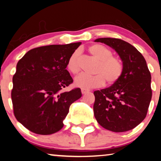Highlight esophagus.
<instances>
[{
	"label": "esophagus",
	"mask_w": 161,
	"mask_h": 161,
	"mask_svg": "<svg viewBox=\"0 0 161 161\" xmlns=\"http://www.w3.org/2000/svg\"><path fill=\"white\" fill-rule=\"evenodd\" d=\"M81 93H82L83 94H85L86 93H88V92H89L88 89H81Z\"/></svg>",
	"instance_id": "34e87169"
}]
</instances>
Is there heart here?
Wrapping results in <instances>:
<instances>
[{"label":"heart","instance_id":"obj_1","mask_svg":"<svg viewBox=\"0 0 161 161\" xmlns=\"http://www.w3.org/2000/svg\"><path fill=\"white\" fill-rule=\"evenodd\" d=\"M91 55L98 62L95 68V75L80 74L75 77L74 84L76 86L82 89L97 88L103 85L105 81L108 84H112L121 77L123 72V65L120 59L112 56L110 49L100 44H94L88 48ZM79 53H73L67 63L68 70L76 75L80 72V67L78 61Z\"/></svg>","mask_w":161,"mask_h":161}]
</instances>
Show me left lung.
Returning a JSON list of instances; mask_svg holds the SVG:
<instances>
[{"label": "left lung", "instance_id": "obj_1", "mask_svg": "<svg viewBox=\"0 0 161 161\" xmlns=\"http://www.w3.org/2000/svg\"><path fill=\"white\" fill-rule=\"evenodd\" d=\"M119 54L123 72L108 88L94 92V114L98 123L113 132H124L146 118L152 97L151 75L146 61L137 49L116 38H98Z\"/></svg>", "mask_w": 161, "mask_h": 161}]
</instances>
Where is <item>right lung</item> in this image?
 <instances>
[{
	"instance_id": "add662e5",
	"label": "right lung",
	"mask_w": 161,
	"mask_h": 161,
	"mask_svg": "<svg viewBox=\"0 0 161 161\" xmlns=\"http://www.w3.org/2000/svg\"><path fill=\"white\" fill-rule=\"evenodd\" d=\"M81 42L32 49L18 61L11 98L16 119L37 134L50 135L64 126L70 105L81 89L62 92L73 82L66 69L69 57Z\"/></svg>"
}]
</instances>
